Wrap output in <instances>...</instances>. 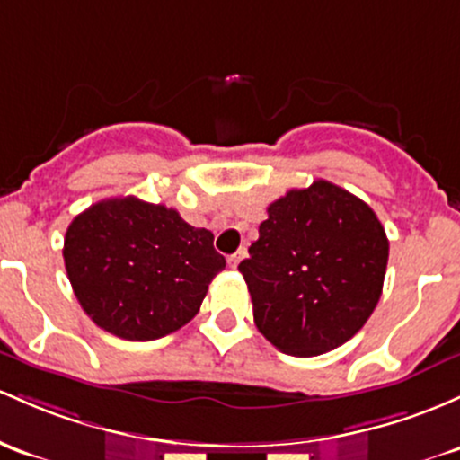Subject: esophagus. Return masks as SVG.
<instances>
[{
	"instance_id": "esophagus-1",
	"label": "esophagus",
	"mask_w": 460,
	"mask_h": 460,
	"mask_svg": "<svg viewBox=\"0 0 460 460\" xmlns=\"http://www.w3.org/2000/svg\"><path fill=\"white\" fill-rule=\"evenodd\" d=\"M244 255H246V251H244V249H240L238 253L229 255V260H226V261H229V266H231V269H238V264H240L242 260H244Z\"/></svg>"
}]
</instances>
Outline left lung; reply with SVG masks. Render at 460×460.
<instances>
[{
  "instance_id": "8db88e82",
  "label": "left lung",
  "mask_w": 460,
  "mask_h": 460,
  "mask_svg": "<svg viewBox=\"0 0 460 460\" xmlns=\"http://www.w3.org/2000/svg\"><path fill=\"white\" fill-rule=\"evenodd\" d=\"M240 261L257 330L279 351L310 358L360 332L385 284L388 240L376 211L330 181L269 205Z\"/></svg>"
}]
</instances>
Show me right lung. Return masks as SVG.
I'll list each match as a JSON object with an SVG mask.
<instances>
[{"mask_svg":"<svg viewBox=\"0 0 460 460\" xmlns=\"http://www.w3.org/2000/svg\"><path fill=\"white\" fill-rule=\"evenodd\" d=\"M65 269L87 316L124 341H155L199 314L226 261L214 234L165 205L107 199L78 214L65 234Z\"/></svg>","mask_w":460,"mask_h":460,"instance_id":"right-lung-1","label":"right lung"}]
</instances>
